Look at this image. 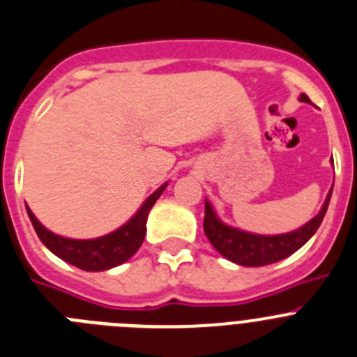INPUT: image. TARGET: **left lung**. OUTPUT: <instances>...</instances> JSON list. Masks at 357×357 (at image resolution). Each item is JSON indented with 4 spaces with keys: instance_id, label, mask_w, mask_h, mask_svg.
Masks as SVG:
<instances>
[{
    "instance_id": "left-lung-1",
    "label": "left lung",
    "mask_w": 357,
    "mask_h": 357,
    "mask_svg": "<svg viewBox=\"0 0 357 357\" xmlns=\"http://www.w3.org/2000/svg\"><path fill=\"white\" fill-rule=\"evenodd\" d=\"M298 100L309 103V98L305 94H301ZM331 195H333V188L327 193V198L324 202V206H321L320 213L314 218H311L305 225L293 230V232L277 236L252 234V232H247V230L227 225L214 213L211 202L206 200L204 230H206V236L209 238L211 245L225 259L232 261L236 264H241V266H266V264L277 263V261H282L286 257H289V255L295 254L298 248L304 247L305 243L313 238V234L318 230V227H320L321 220L326 216L327 207H329L331 202Z\"/></svg>"
}]
</instances>
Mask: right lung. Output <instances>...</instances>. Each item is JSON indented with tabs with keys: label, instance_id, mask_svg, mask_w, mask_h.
Returning a JSON list of instances; mask_svg holds the SVG:
<instances>
[{
	"label": "right lung",
	"instance_id": "add662e5",
	"mask_svg": "<svg viewBox=\"0 0 357 357\" xmlns=\"http://www.w3.org/2000/svg\"><path fill=\"white\" fill-rule=\"evenodd\" d=\"M166 185H168V182L160 185L155 193H151L144 200L143 206L139 207V211L125 225H121L110 234L102 236V238H64V236H59L46 229L37 220L36 214L31 213L30 207H26V213L30 216V222L36 229L37 236L44 243V247L53 252L56 257H61L62 261L80 268V270H85V272H103V270L119 266L139 250V247L143 245L144 234H146L148 213L157 202V198L162 195Z\"/></svg>",
	"mask_w": 357,
	"mask_h": 357
}]
</instances>
